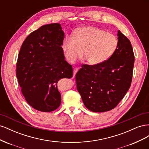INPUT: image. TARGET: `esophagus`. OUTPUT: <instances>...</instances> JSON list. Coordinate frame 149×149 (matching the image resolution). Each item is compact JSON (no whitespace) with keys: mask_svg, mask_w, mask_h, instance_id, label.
<instances>
[{"mask_svg":"<svg viewBox=\"0 0 149 149\" xmlns=\"http://www.w3.org/2000/svg\"><path fill=\"white\" fill-rule=\"evenodd\" d=\"M78 71V68H74L73 69V78L74 77V76L76 75V73H77Z\"/></svg>","mask_w":149,"mask_h":149,"instance_id":"1","label":"esophagus"}]
</instances>
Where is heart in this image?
I'll return each mask as SVG.
<instances>
[{
  "mask_svg": "<svg viewBox=\"0 0 149 149\" xmlns=\"http://www.w3.org/2000/svg\"><path fill=\"white\" fill-rule=\"evenodd\" d=\"M118 46V39L111 32L94 26H84L76 30L74 37H66L62 48L65 58L74 62L82 56L89 65H96L105 61L113 55Z\"/></svg>",
  "mask_w": 149,
  "mask_h": 149,
  "instance_id": "b5f03b06",
  "label": "heart"
}]
</instances>
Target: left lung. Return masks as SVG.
<instances>
[{"instance_id": "left-lung-1", "label": "left lung", "mask_w": 149, "mask_h": 149, "mask_svg": "<svg viewBox=\"0 0 149 149\" xmlns=\"http://www.w3.org/2000/svg\"><path fill=\"white\" fill-rule=\"evenodd\" d=\"M118 46L109 59L96 65H83L76 74V88L84 106L93 112L118 106L132 79L135 56L129 40L118 30Z\"/></svg>"}]
</instances>
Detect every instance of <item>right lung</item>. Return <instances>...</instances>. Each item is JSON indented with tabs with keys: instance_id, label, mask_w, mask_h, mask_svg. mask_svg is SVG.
<instances>
[{
	"instance_id": "add662e5",
	"label": "right lung",
	"mask_w": 149,
	"mask_h": 149,
	"mask_svg": "<svg viewBox=\"0 0 149 149\" xmlns=\"http://www.w3.org/2000/svg\"><path fill=\"white\" fill-rule=\"evenodd\" d=\"M64 37L60 24L45 25L31 32L21 47L17 78L25 100L36 110L56 109L61 104L57 83L73 76L61 47Z\"/></svg>"
}]
</instances>
